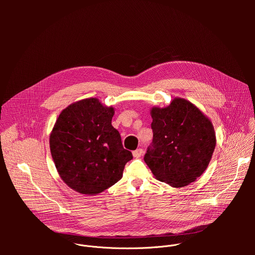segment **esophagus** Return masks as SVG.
<instances>
[{"label": "esophagus", "instance_id": "1", "mask_svg": "<svg viewBox=\"0 0 255 255\" xmlns=\"http://www.w3.org/2000/svg\"><path fill=\"white\" fill-rule=\"evenodd\" d=\"M133 156L134 157H140L143 154V149L142 148H137L136 150H134L133 152Z\"/></svg>", "mask_w": 255, "mask_h": 255}]
</instances>
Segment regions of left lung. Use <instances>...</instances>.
<instances>
[{"mask_svg": "<svg viewBox=\"0 0 255 255\" xmlns=\"http://www.w3.org/2000/svg\"><path fill=\"white\" fill-rule=\"evenodd\" d=\"M153 139L144 161L154 176L173 188L195 181L212 158L216 136L211 121L189 101L174 99L152 108Z\"/></svg>", "mask_w": 255, "mask_h": 255, "instance_id": "1", "label": "left lung"}]
</instances>
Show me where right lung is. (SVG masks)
<instances>
[{"label":"right lung","mask_w":255,"mask_h":255,"mask_svg":"<svg viewBox=\"0 0 255 255\" xmlns=\"http://www.w3.org/2000/svg\"><path fill=\"white\" fill-rule=\"evenodd\" d=\"M114 109L96 98L71 104L50 134V151L64 183L81 194L96 195L121 179L133 158L112 126Z\"/></svg>","instance_id":"obj_1"}]
</instances>
